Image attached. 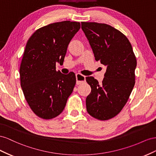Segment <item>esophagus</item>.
<instances>
[{"mask_svg": "<svg viewBox=\"0 0 156 156\" xmlns=\"http://www.w3.org/2000/svg\"><path fill=\"white\" fill-rule=\"evenodd\" d=\"M76 84H80L86 82V76L80 73H77L76 74Z\"/></svg>", "mask_w": 156, "mask_h": 156, "instance_id": "1", "label": "esophagus"}]
</instances>
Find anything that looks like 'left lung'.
Returning a JSON list of instances; mask_svg holds the SVG:
<instances>
[{
	"instance_id": "1",
	"label": "left lung",
	"mask_w": 156,
	"mask_h": 156,
	"mask_svg": "<svg viewBox=\"0 0 156 156\" xmlns=\"http://www.w3.org/2000/svg\"><path fill=\"white\" fill-rule=\"evenodd\" d=\"M97 61L106 66L101 84L93 76L86 77L91 91L86 101L92 117L108 120L117 115L129 98L135 83L136 59L131 44L113 27L96 22H81Z\"/></svg>"
}]
</instances>
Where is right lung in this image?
<instances>
[{"instance_id":"add662e5","label":"right lung","mask_w":156,"mask_h":156,"mask_svg":"<svg viewBox=\"0 0 156 156\" xmlns=\"http://www.w3.org/2000/svg\"><path fill=\"white\" fill-rule=\"evenodd\" d=\"M80 29L79 22H56L37 29L27 42L20 69L21 87L39 118L59 115L73 91L75 74H62L55 65L63 63L69 44Z\"/></svg>"}]
</instances>
